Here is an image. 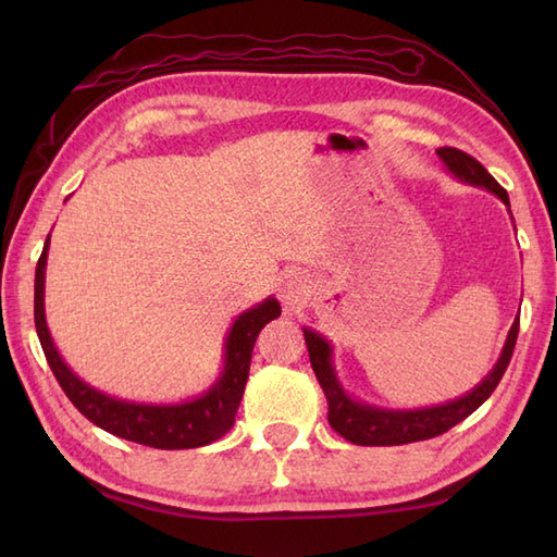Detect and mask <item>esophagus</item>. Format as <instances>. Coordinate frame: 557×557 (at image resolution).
Listing matches in <instances>:
<instances>
[{"mask_svg": "<svg viewBox=\"0 0 557 557\" xmlns=\"http://www.w3.org/2000/svg\"><path fill=\"white\" fill-rule=\"evenodd\" d=\"M280 297L282 304L287 306V309H299V306L309 297V287H306V282L301 280V275L297 272H292V275H285L280 285Z\"/></svg>", "mask_w": 557, "mask_h": 557, "instance_id": "obj_1", "label": "esophagus"}]
</instances>
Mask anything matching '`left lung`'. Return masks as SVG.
<instances>
[{
    "label": "left lung",
    "mask_w": 557,
    "mask_h": 557,
    "mask_svg": "<svg viewBox=\"0 0 557 557\" xmlns=\"http://www.w3.org/2000/svg\"><path fill=\"white\" fill-rule=\"evenodd\" d=\"M437 158H441L443 168L449 176H455L457 182L486 188L495 198H500L507 212H510V198H507L505 188L493 180L486 172V168L479 160H474L467 152L457 148H437ZM306 347H309V357L313 373L321 383L323 393L327 397V421L333 429L347 437L354 445H407V443H419L429 441V437L443 435L445 431L453 429L459 421H465L469 413H474L483 401H486L493 389L498 387L500 377L507 369V363L512 359V349L519 333V321L512 323L510 333L503 345V351L498 361H495L493 369L486 373V377L479 385H474L461 397H455L443 405H431V407H417V409H389V407H377L369 405V401L357 399L347 393V387L342 385L337 369H335V349L330 345L318 330L313 327H301Z\"/></svg>",
    "instance_id": "1"
}]
</instances>
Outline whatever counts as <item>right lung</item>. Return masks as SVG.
Returning <instances> with one entry per match:
<instances>
[{"mask_svg":"<svg viewBox=\"0 0 557 557\" xmlns=\"http://www.w3.org/2000/svg\"><path fill=\"white\" fill-rule=\"evenodd\" d=\"M47 251H50V236H47L38 268H35V330H38L42 351L54 377L83 417L116 437L158 449L203 447L232 429L236 409L244 397L248 369H251L256 337L282 313L275 297H268L234 318L227 337L222 342V371L206 393L184 401L122 399L81 381L78 373L71 371L59 354L45 318Z\"/></svg>","mask_w":557,"mask_h":557,"instance_id":"1","label":"right lung"}]
</instances>
